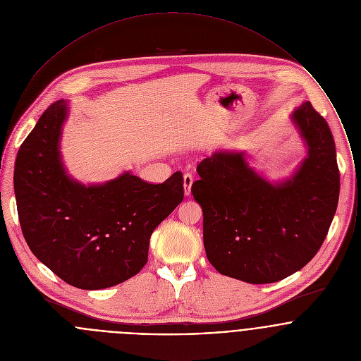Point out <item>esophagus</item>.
<instances>
[{
    "mask_svg": "<svg viewBox=\"0 0 361 361\" xmlns=\"http://www.w3.org/2000/svg\"><path fill=\"white\" fill-rule=\"evenodd\" d=\"M192 183H193V175L190 172L183 175V186H185V195L190 196V189H192Z\"/></svg>",
    "mask_w": 361,
    "mask_h": 361,
    "instance_id": "34e87169",
    "label": "esophagus"
}]
</instances>
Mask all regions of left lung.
I'll use <instances>...</instances> for the list:
<instances>
[{
    "mask_svg": "<svg viewBox=\"0 0 361 361\" xmlns=\"http://www.w3.org/2000/svg\"><path fill=\"white\" fill-rule=\"evenodd\" d=\"M309 153L272 185L243 153L216 152L197 165L192 195L203 208L207 258L222 275L272 283L302 269L324 243L339 200V168L326 121L310 102L292 114Z\"/></svg>",
    "mask_w": 361,
    "mask_h": 361,
    "instance_id": "1",
    "label": "left lung"
}]
</instances>
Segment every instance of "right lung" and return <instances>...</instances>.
I'll list each match as a JSON object with an SVG mask.
<instances>
[{
	"mask_svg": "<svg viewBox=\"0 0 361 361\" xmlns=\"http://www.w3.org/2000/svg\"><path fill=\"white\" fill-rule=\"evenodd\" d=\"M63 100L52 103L22 143L13 186L20 228L32 253L66 283L86 290L115 286L147 262L150 236L183 200V175L153 185L125 172L85 186L59 154Z\"/></svg>",
	"mask_w": 361,
	"mask_h": 361,
	"instance_id": "add662e5",
	"label": "right lung"
}]
</instances>
